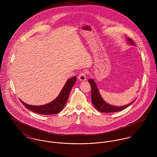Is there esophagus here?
Masks as SVG:
<instances>
[{
    "instance_id": "34e87169",
    "label": "esophagus",
    "mask_w": 157,
    "mask_h": 157,
    "mask_svg": "<svg viewBox=\"0 0 157 157\" xmlns=\"http://www.w3.org/2000/svg\"><path fill=\"white\" fill-rule=\"evenodd\" d=\"M78 80L80 81H85L86 79V72L85 71H82L80 72L78 76Z\"/></svg>"
}]
</instances>
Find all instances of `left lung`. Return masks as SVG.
Returning a JSON list of instances; mask_svg holds the SVG:
<instances>
[{
  "label": "left lung",
  "mask_w": 157,
  "mask_h": 157,
  "mask_svg": "<svg viewBox=\"0 0 157 157\" xmlns=\"http://www.w3.org/2000/svg\"><path fill=\"white\" fill-rule=\"evenodd\" d=\"M128 40L129 41V44L132 45H135L134 40L130 38L128 39ZM88 82L90 83L91 87V100L92 103L95 106V109L98 110V111L101 112H105V113H109V112H118L120 111H122L130 106L131 104H132L134 101L131 102V103L125 105L124 106H113L112 105H110L106 103L103 98H101L98 88L97 87V85L95 83V82L92 79H89Z\"/></svg>",
  "instance_id": "8db88e82"
}]
</instances>
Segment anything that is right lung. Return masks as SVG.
<instances>
[{"mask_svg": "<svg viewBox=\"0 0 157 157\" xmlns=\"http://www.w3.org/2000/svg\"><path fill=\"white\" fill-rule=\"evenodd\" d=\"M76 77L69 78L64 87L61 90L59 96L52 102L42 106H33L25 103L22 100L21 103L27 108L33 112L38 113L42 115L56 114L60 112L64 108L69 95V92L76 82Z\"/></svg>", "mask_w": 157, "mask_h": 157, "instance_id": "obj_1", "label": "right lung"}]
</instances>
